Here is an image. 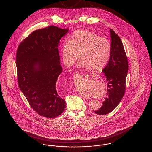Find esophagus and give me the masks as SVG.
Here are the masks:
<instances>
[{"label":"esophagus","instance_id":"obj_1","mask_svg":"<svg viewBox=\"0 0 152 152\" xmlns=\"http://www.w3.org/2000/svg\"><path fill=\"white\" fill-rule=\"evenodd\" d=\"M83 77V76L81 77ZM81 96H82V97H83L84 98H85V99H90V97H88V96H86V95H84V94H81Z\"/></svg>","mask_w":152,"mask_h":152}]
</instances>
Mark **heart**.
<instances>
[{
    "label": "heart",
    "instance_id": "heart-1",
    "mask_svg": "<svg viewBox=\"0 0 152 152\" xmlns=\"http://www.w3.org/2000/svg\"><path fill=\"white\" fill-rule=\"evenodd\" d=\"M65 64L72 66L79 58L80 68L102 71L108 63L111 44L108 40L90 31L81 29L73 34L70 40H66L61 49Z\"/></svg>",
    "mask_w": 152,
    "mask_h": 152
}]
</instances>
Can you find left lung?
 Here are the masks:
<instances>
[{
  "label": "left lung",
  "instance_id": "1",
  "mask_svg": "<svg viewBox=\"0 0 152 152\" xmlns=\"http://www.w3.org/2000/svg\"><path fill=\"white\" fill-rule=\"evenodd\" d=\"M111 53L107 65L102 69L107 79V92L102 105L96 114L104 115L113 110L122 100L125 91L128 63L123 43L113 29H109Z\"/></svg>",
  "mask_w": 152,
  "mask_h": 152
}]
</instances>
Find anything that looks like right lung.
Returning a JSON list of instances; mask_svg holds the SVG:
<instances>
[{
	"instance_id": "obj_1",
	"label": "right lung",
	"mask_w": 152,
	"mask_h": 152,
	"mask_svg": "<svg viewBox=\"0 0 152 152\" xmlns=\"http://www.w3.org/2000/svg\"><path fill=\"white\" fill-rule=\"evenodd\" d=\"M69 29L51 26L32 32L18 47L16 64L18 85L31 107L39 115L53 118L65 108L56 89L62 72L58 46Z\"/></svg>"
}]
</instances>
